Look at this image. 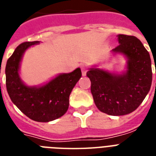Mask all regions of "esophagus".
Wrapping results in <instances>:
<instances>
[{"mask_svg":"<svg viewBox=\"0 0 156 156\" xmlns=\"http://www.w3.org/2000/svg\"><path fill=\"white\" fill-rule=\"evenodd\" d=\"M81 72H82V76H86V73H87V68L85 66H81Z\"/></svg>","mask_w":156,"mask_h":156,"instance_id":"34e87169","label":"esophagus"}]
</instances>
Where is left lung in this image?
<instances>
[{"label":"left lung","instance_id":"obj_1","mask_svg":"<svg viewBox=\"0 0 156 156\" xmlns=\"http://www.w3.org/2000/svg\"><path fill=\"white\" fill-rule=\"evenodd\" d=\"M118 46L113 53L124 55L126 71L114 74L92 68L87 72L91 80V93L100 111L109 115H126L141 105L150 91L152 81L149 52L134 36L118 34Z\"/></svg>","mask_w":156,"mask_h":156}]
</instances>
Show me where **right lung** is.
Segmentation results:
<instances>
[{
  "mask_svg": "<svg viewBox=\"0 0 156 156\" xmlns=\"http://www.w3.org/2000/svg\"><path fill=\"white\" fill-rule=\"evenodd\" d=\"M39 43L26 42L15 49L6 63V88L11 101L25 115L36 122H47L67 112L71 92L82 74L78 68L70 73L59 74L44 85H26L20 78V63L29 47Z\"/></svg>",
  "mask_w": 156,
  "mask_h": 156,
  "instance_id": "add662e5",
  "label": "right lung"
}]
</instances>
